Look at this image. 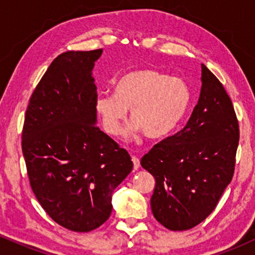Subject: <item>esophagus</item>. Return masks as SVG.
<instances>
[{
    "mask_svg": "<svg viewBox=\"0 0 255 255\" xmlns=\"http://www.w3.org/2000/svg\"><path fill=\"white\" fill-rule=\"evenodd\" d=\"M131 160H133V168H134V170H136V169H139V166H140V160H139V158L135 157V156H131Z\"/></svg>",
    "mask_w": 255,
    "mask_h": 255,
    "instance_id": "1",
    "label": "esophagus"
}]
</instances>
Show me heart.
<instances>
[{
    "mask_svg": "<svg viewBox=\"0 0 255 255\" xmlns=\"http://www.w3.org/2000/svg\"><path fill=\"white\" fill-rule=\"evenodd\" d=\"M191 104V91L182 79L169 77L154 69H140L122 75L116 93L102 92L95 110L104 130L118 135L130 109V131L142 130L146 136L159 139L180 124Z\"/></svg>",
    "mask_w": 255,
    "mask_h": 255,
    "instance_id": "obj_1",
    "label": "heart"
}]
</instances>
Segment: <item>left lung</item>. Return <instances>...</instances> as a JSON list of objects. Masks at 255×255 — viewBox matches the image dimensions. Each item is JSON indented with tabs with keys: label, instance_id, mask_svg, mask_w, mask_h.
Returning <instances> with one entry per match:
<instances>
[{
	"label": "left lung",
	"instance_id": "1",
	"mask_svg": "<svg viewBox=\"0 0 255 255\" xmlns=\"http://www.w3.org/2000/svg\"><path fill=\"white\" fill-rule=\"evenodd\" d=\"M201 92L188 122L141 158L156 180L154 218L166 229L188 230L206 219L234 176L240 128L221 81L201 64Z\"/></svg>",
	"mask_w": 255,
	"mask_h": 255
}]
</instances>
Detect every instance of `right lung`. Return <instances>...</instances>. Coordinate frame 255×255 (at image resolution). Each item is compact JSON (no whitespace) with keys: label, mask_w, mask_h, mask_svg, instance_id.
Listing matches in <instances>:
<instances>
[{"label":"right lung","mask_w":255,"mask_h":255,"mask_svg":"<svg viewBox=\"0 0 255 255\" xmlns=\"http://www.w3.org/2000/svg\"><path fill=\"white\" fill-rule=\"evenodd\" d=\"M102 49L52 61L26 109L21 148L31 188L44 211L78 233L110 217L111 194L133 169L125 148L96 126L92 78Z\"/></svg>","instance_id":"1"}]
</instances>
